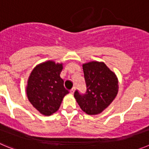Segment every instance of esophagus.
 <instances>
[{"mask_svg":"<svg viewBox=\"0 0 149 149\" xmlns=\"http://www.w3.org/2000/svg\"><path fill=\"white\" fill-rule=\"evenodd\" d=\"M70 93H71V94H73V93H74V92H75V87H74V88H72V89L70 91Z\"/></svg>","mask_w":149,"mask_h":149,"instance_id":"1","label":"esophagus"}]
</instances>
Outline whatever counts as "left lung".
<instances>
[{
	"label": "left lung",
	"instance_id": "obj_1",
	"mask_svg": "<svg viewBox=\"0 0 149 149\" xmlns=\"http://www.w3.org/2000/svg\"><path fill=\"white\" fill-rule=\"evenodd\" d=\"M86 92L76 91L74 97L81 109L89 115L102 113L116 96L119 89L115 73L103 62L91 61L82 65Z\"/></svg>",
	"mask_w": 149,
	"mask_h": 149
}]
</instances>
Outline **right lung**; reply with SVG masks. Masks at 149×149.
<instances>
[{"label": "right lung", "mask_w": 149, "mask_h": 149, "mask_svg": "<svg viewBox=\"0 0 149 149\" xmlns=\"http://www.w3.org/2000/svg\"><path fill=\"white\" fill-rule=\"evenodd\" d=\"M62 64L47 61L39 64L29 75L26 95L33 106L40 113L49 116L58 111L63 98L69 93L60 77Z\"/></svg>", "instance_id": "obj_1"}]
</instances>
